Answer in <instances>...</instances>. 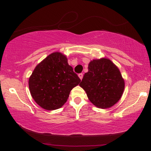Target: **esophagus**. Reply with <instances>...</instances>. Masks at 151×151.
Masks as SVG:
<instances>
[{"mask_svg": "<svg viewBox=\"0 0 151 151\" xmlns=\"http://www.w3.org/2000/svg\"><path fill=\"white\" fill-rule=\"evenodd\" d=\"M78 77L80 78V80H82V78H83V74H82V73H79V74H78Z\"/></svg>", "mask_w": 151, "mask_h": 151, "instance_id": "34e87169", "label": "esophagus"}]
</instances>
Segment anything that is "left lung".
Segmentation results:
<instances>
[{
    "instance_id": "1",
    "label": "left lung",
    "mask_w": 151,
    "mask_h": 151,
    "mask_svg": "<svg viewBox=\"0 0 151 151\" xmlns=\"http://www.w3.org/2000/svg\"><path fill=\"white\" fill-rule=\"evenodd\" d=\"M80 86L88 100L100 109H108L119 100L124 90V80L118 67L106 58L93 60L88 64Z\"/></svg>"
}]
</instances>
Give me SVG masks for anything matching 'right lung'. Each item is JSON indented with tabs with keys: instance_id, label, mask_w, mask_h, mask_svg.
I'll list each match as a JSON object with an SVG mask.
<instances>
[{
	"instance_id": "1",
	"label": "right lung",
	"mask_w": 151,
	"mask_h": 151,
	"mask_svg": "<svg viewBox=\"0 0 151 151\" xmlns=\"http://www.w3.org/2000/svg\"><path fill=\"white\" fill-rule=\"evenodd\" d=\"M81 81L68 64L67 58L53 52L35 67L29 79L30 93L42 109L53 111L67 101L72 88Z\"/></svg>"
}]
</instances>
